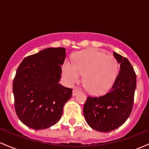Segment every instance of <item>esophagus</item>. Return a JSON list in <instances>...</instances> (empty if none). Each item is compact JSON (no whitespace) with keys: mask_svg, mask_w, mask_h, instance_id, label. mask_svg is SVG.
I'll return each instance as SVG.
<instances>
[{"mask_svg":"<svg viewBox=\"0 0 149 149\" xmlns=\"http://www.w3.org/2000/svg\"><path fill=\"white\" fill-rule=\"evenodd\" d=\"M79 92H80L79 89H78V88L73 89V96H76L77 94L79 93Z\"/></svg>","mask_w":149,"mask_h":149,"instance_id":"34e87169","label":"esophagus"}]
</instances>
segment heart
I'll return each instance as SVG.
<instances>
[{
	"label": "heart",
	"instance_id": "obj_1",
	"mask_svg": "<svg viewBox=\"0 0 149 149\" xmlns=\"http://www.w3.org/2000/svg\"><path fill=\"white\" fill-rule=\"evenodd\" d=\"M118 71V63L112 55L95 49L82 51L73 59L63 65V75L69 84H73L83 75V83L92 95L103 94L114 81Z\"/></svg>",
	"mask_w": 149,
	"mask_h": 149
}]
</instances>
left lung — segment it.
<instances>
[{
    "instance_id": "8db88e82",
    "label": "left lung",
    "mask_w": 149,
    "mask_h": 149,
    "mask_svg": "<svg viewBox=\"0 0 149 149\" xmlns=\"http://www.w3.org/2000/svg\"><path fill=\"white\" fill-rule=\"evenodd\" d=\"M120 71L110 91L100 97H88L83 107L87 123L95 130L108 132L120 127L132 110L136 73L129 60L114 52Z\"/></svg>"
}]
</instances>
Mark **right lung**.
Returning <instances> with one entry per match:
<instances>
[{
    "label": "right lung",
    "instance_id": "add662e5",
    "mask_svg": "<svg viewBox=\"0 0 149 149\" xmlns=\"http://www.w3.org/2000/svg\"><path fill=\"white\" fill-rule=\"evenodd\" d=\"M64 47H49L25 57L13 80L15 109L27 127L42 130L61 119L72 89L59 82L66 58Z\"/></svg>",
    "mask_w": 149,
    "mask_h": 149
}]
</instances>
